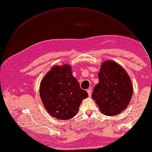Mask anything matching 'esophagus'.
<instances>
[{
  "mask_svg": "<svg viewBox=\"0 0 152 152\" xmlns=\"http://www.w3.org/2000/svg\"><path fill=\"white\" fill-rule=\"evenodd\" d=\"M87 93H88V96H89V97H91V90L88 89L87 91Z\"/></svg>",
  "mask_w": 152,
  "mask_h": 152,
  "instance_id": "obj_1",
  "label": "esophagus"
}]
</instances>
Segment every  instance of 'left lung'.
<instances>
[{"instance_id":"1","label":"left lung","mask_w":152,"mask_h":152,"mask_svg":"<svg viewBox=\"0 0 152 152\" xmlns=\"http://www.w3.org/2000/svg\"><path fill=\"white\" fill-rule=\"evenodd\" d=\"M92 98L104 115L120 114L130 103L133 88L127 72L118 63L107 60L102 63Z\"/></svg>"}]
</instances>
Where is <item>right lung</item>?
<instances>
[{
  "label": "right lung",
  "instance_id": "right-lung-1",
  "mask_svg": "<svg viewBox=\"0 0 152 152\" xmlns=\"http://www.w3.org/2000/svg\"><path fill=\"white\" fill-rule=\"evenodd\" d=\"M39 92L45 110L60 120L75 117L82 99L88 97L73 76L71 66L66 64L51 68L41 80Z\"/></svg>",
  "mask_w": 152,
  "mask_h": 152
}]
</instances>
